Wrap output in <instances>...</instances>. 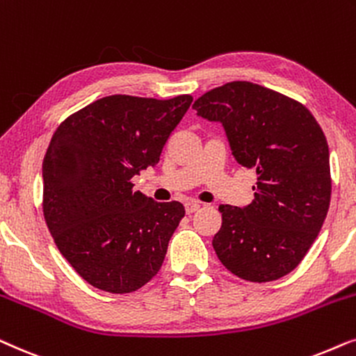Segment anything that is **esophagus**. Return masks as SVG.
I'll use <instances>...</instances> for the list:
<instances>
[{"label":"esophagus","mask_w":356,"mask_h":356,"mask_svg":"<svg viewBox=\"0 0 356 356\" xmlns=\"http://www.w3.org/2000/svg\"><path fill=\"white\" fill-rule=\"evenodd\" d=\"M198 208H200V205H198L197 202H187L186 203V211L187 215H192V213H195Z\"/></svg>","instance_id":"obj_1"}]
</instances>
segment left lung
Wrapping results in <instances>:
<instances>
[{"instance_id": "obj_1", "label": "left lung", "mask_w": 356, "mask_h": 356, "mask_svg": "<svg viewBox=\"0 0 356 356\" xmlns=\"http://www.w3.org/2000/svg\"><path fill=\"white\" fill-rule=\"evenodd\" d=\"M193 108L221 123L234 159L257 174L252 203L220 207L218 259L243 280L285 277L309 250L329 210L324 131L302 104L249 81L211 89Z\"/></svg>"}]
</instances>
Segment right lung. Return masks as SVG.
Segmentation results:
<instances>
[{"instance_id":"add662e5","label":"right lung","mask_w":356,"mask_h":356,"mask_svg":"<svg viewBox=\"0 0 356 356\" xmlns=\"http://www.w3.org/2000/svg\"><path fill=\"white\" fill-rule=\"evenodd\" d=\"M192 101L107 96L51 136L42 168L44 216L61 255L89 285L131 293L159 272L186 210L134 192L131 177L159 163Z\"/></svg>"}]
</instances>
